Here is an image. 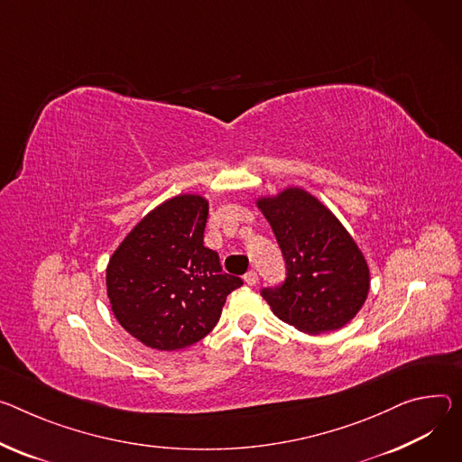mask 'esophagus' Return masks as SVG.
Segmentation results:
<instances>
[{
	"label": "esophagus",
	"mask_w": 462,
	"mask_h": 462,
	"mask_svg": "<svg viewBox=\"0 0 462 462\" xmlns=\"http://www.w3.org/2000/svg\"><path fill=\"white\" fill-rule=\"evenodd\" d=\"M245 283L250 285V287L256 285V283H258V273H256V271H248V273L245 274Z\"/></svg>",
	"instance_id": "esophagus-1"
}]
</instances>
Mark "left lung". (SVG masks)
Returning a JSON list of instances; mask_svg holds the SVG:
<instances>
[{"label":"left lung","instance_id":"left-lung-1","mask_svg":"<svg viewBox=\"0 0 462 462\" xmlns=\"http://www.w3.org/2000/svg\"><path fill=\"white\" fill-rule=\"evenodd\" d=\"M256 206L287 265L285 283L262 291L273 313L310 335L346 326L368 297L370 269L345 225L300 186L262 195Z\"/></svg>","mask_w":462,"mask_h":462}]
</instances>
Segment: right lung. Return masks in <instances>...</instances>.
Masks as SVG:
<instances>
[{
	"mask_svg": "<svg viewBox=\"0 0 462 462\" xmlns=\"http://www.w3.org/2000/svg\"><path fill=\"white\" fill-rule=\"evenodd\" d=\"M208 199L182 193L163 200L117 245L106 265V297L116 320L152 350L191 346L212 331L241 278L223 273L204 246Z\"/></svg>",
	"mask_w": 462,
	"mask_h": 462,
	"instance_id": "1",
	"label": "right lung"
}]
</instances>
